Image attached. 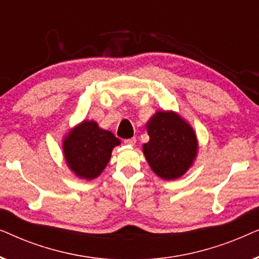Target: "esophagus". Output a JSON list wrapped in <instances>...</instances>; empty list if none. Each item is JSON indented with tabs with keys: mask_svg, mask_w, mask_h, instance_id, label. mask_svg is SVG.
Segmentation results:
<instances>
[{
	"mask_svg": "<svg viewBox=\"0 0 259 259\" xmlns=\"http://www.w3.org/2000/svg\"><path fill=\"white\" fill-rule=\"evenodd\" d=\"M123 143H125L126 145H136V143H137V139L136 138H130V139H125L123 140Z\"/></svg>",
	"mask_w": 259,
	"mask_h": 259,
	"instance_id": "1",
	"label": "esophagus"
}]
</instances>
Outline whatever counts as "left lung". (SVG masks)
<instances>
[{
    "label": "left lung",
    "instance_id": "1",
    "mask_svg": "<svg viewBox=\"0 0 259 259\" xmlns=\"http://www.w3.org/2000/svg\"><path fill=\"white\" fill-rule=\"evenodd\" d=\"M150 141L144 144L152 171L165 180L177 179L197 157L198 141L192 127L175 112L158 111L147 122Z\"/></svg>",
    "mask_w": 259,
    "mask_h": 259
}]
</instances>
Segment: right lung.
Masks as SVG:
<instances>
[{"instance_id": "1", "label": "right lung", "mask_w": 259, "mask_h": 259, "mask_svg": "<svg viewBox=\"0 0 259 259\" xmlns=\"http://www.w3.org/2000/svg\"><path fill=\"white\" fill-rule=\"evenodd\" d=\"M118 145L120 140L112 132L100 128L93 120H84L65 138L63 155L76 177L92 180L101 175Z\"/></svg>"}]
</instances>
